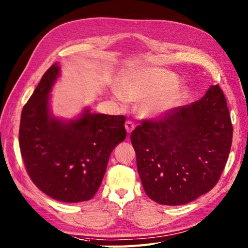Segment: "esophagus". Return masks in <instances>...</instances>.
<instances>
[{
	"instance_id": "1",
	"label": "esophagus",
	"mask_w": 248,
	"mask_h": 248,
	"mask_svg": "<svg viewBox=\"0 0 248 248\" xmlns=\"http://www.w3.org/2000/svg\"><path fill=\"white\" fill-rule=\"evenodd\" d=\"M125 128H126V131H127L128 134H130L131 131L135 129L134 122H131V121H127V122L125 123Z\"/></svg>"
}]
</instances>
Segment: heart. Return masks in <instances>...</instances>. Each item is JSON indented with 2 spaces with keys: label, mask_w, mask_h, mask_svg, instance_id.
<instances>
[{
  "label": "heart",
  "mask_w": 248,
  "mask_h": 248,
  "mask_svg": "<svg viewBox=\"0 0 248 248\" xmlns=\"http://www.w3.org/2000/svg\"><path fill=\"white\" fill-rule=\"evenodd\" d=\"M120 89L113 90V96L123 102V93L129 100H141L138 111L147 119L168 117L183 105L189 95L188 87L179 85L177 74L155 67L126 72L121 78Z\"/></svg>",
  "instance_id": "1"
}]
</instances>
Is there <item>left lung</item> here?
<instances>
[{
    "mask_svg": "<svg viewBox=\"0 0 248 248\" xmlns=\"http://www.w3.org/2000/svg\"><path fill=\"white\" fill-rule=\"evenodd\" d=\"M146 195L166 206L185 205L210 191L227 162L232 124L217 85L205 96L130 135Z\"/></svg>",
    "mask_w": 248,
    "mask_h": 248,
    "instance_id": "obj_1",
    "label": "left lung"
}]
</instances>
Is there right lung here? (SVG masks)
<instances>
[{
	"mask_svg": "<svg viewBox=\"0 0 248 248\" xmlns=\"http://www.w3.org/2000/svg\"><path fill=\"white\" fill-rule=\"evenodd\" d=\"M60 76L55 62L21 113L19 143L32 183L63 202L91 200L100 188L110 154L126 138L125 117L93 113L86 107L78 117L54 115L51 92Z\"/></svg>",
	"mask_w": 248,
	"mask_h": 248,
	"instance_id": "obj_1",
	"label": "right lung"
}]
</instances>
